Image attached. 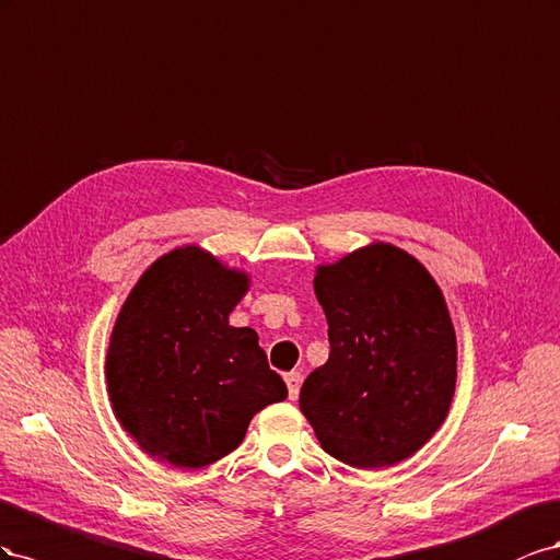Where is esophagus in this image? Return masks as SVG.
Returning <instances> with one entry per match:
<instances>
[{
  "label": "esophagus",
  "instance_id": "1",
  "mask_svg": "<svg viewBox=\"0 0 560 560\" xmlns=\"http://www.w3.org/2000/svg\"><path fill=\"white\" fill-rule=\"evenodd\" d=\"M285 385H289V398L291 401H295L298 394H300V385H302V375L300 373H289L285 375Z\"/></svg>",
  "mask_w": 560,
  "mask_h": 560
}]
</instances>
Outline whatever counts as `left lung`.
<instances>
[{
  "instance_id": "1",
  "label": "left lung",
  "mask_w": 560,
  "mask_h": 560,
  "mask_svg": "<svg viewBox=\"0 0 560 560\" xmlns=\"http://www.w3.org/2000/svg\"><path fill=\"white\" fill-rule=\"evenodd\" d=\"M330 354L300 389L322 448L357 469L398 465L448 418L457 340L445 298L404 248L373 242L318 265Z\"/></svg>"
}]
</instances>
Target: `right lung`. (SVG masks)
Returning a JSON list of instances; mask_svg holds the SVG:
<instances>
[{"label": "right lung", "instance_id": "right-lung-1", "mask_svg": "<svg viewBox=\"0 0 560 560\" xmlns=\"http://www.w3.org/2000/svg\"><path fill=\"white\" fill-rule=\"evenodd\" d=\"M246 271L197 244L156 258L109 335L115 418L140 451L178 469L209 467L244 441L255 412L289 396L253 328L230 326Z\"/></svg>", "mask_w": 560, "mask_h": 560}]
</instances>
